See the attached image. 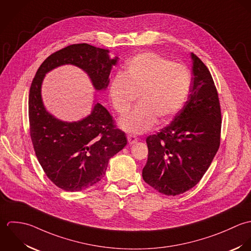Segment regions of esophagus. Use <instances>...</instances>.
I'll return each instance as SVG.
<instances>
[{
    "mask_svg": "<svg viewBox=\"0 0 251 251\" xmlns=\"http://www.w3.org/2000/svg\"><path fill=\"white\" fill-rule=\"evenodd\" d=\"M127 138H128V142L130 145H135L139 141V139L134 135H128Z\"/></svg>",
    "mask_w": 251,
    "mask_h": 251,
    "instance_id": "34e87169",
    "label": "esophagus"
}]
</instances>
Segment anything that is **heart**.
Masks as SVG:
<instances>
[{"instance_id":"1","label":"heart","mask_w":251,"mask_h":251,"mask_svg":"<svg viewBox=\"0 0 251 251\" xmlns=\"http://www.w3.org/2000/svg\"><path fill=\"white\" fill-rule=\"evenodd\" d=\"M190 74L180 64L153 53L143 52L132 58L124 74H117L109 85L114 109L126 112L138 96V104L118 121L122 130L142 134L157 119L162 123L183 105L190 89Z\"/></svg>"}]
</instances>
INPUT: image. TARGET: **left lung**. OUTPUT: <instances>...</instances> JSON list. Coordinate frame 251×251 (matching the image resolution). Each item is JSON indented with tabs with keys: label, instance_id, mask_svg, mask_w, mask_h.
<instances>
[{
	"label": "left lung",
	"instance_id": "obj_1",
	"mask_svg": "<svg viewBox=\"0 0 251 251\" xmlns=\"http://www.w3.org/2000/svg\"><path fill=\"white\" fill-rule=\"evenodd\" d=\"M189 95L183 107L157 135L147 139L143 178L165 195L193 188L210 166L220 144L218 94L205 65L194 54Z\"/></svg>",
	"mask_w": 251,
	"mask_h": 251
}]
</instances>
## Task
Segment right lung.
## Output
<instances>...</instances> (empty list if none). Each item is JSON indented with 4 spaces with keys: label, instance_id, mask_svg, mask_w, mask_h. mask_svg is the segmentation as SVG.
I'll use <instances>...</instances> for the list:
<instances>
[{
    "label": "right lung",
    "instance_id": "obj_1",
    "mask_svg": "<svg viewBox=\"0 0 251 251\" xmlns=\"http://www.w3.org/2000/svg\"><path fill=\"white\" fill-rule=\"evenodd\" d=\"M118 57L87 44L69 46L49 56L41 65L29 93L31 139L48 177L59 188L75 192L99 182L108 161L127 145L125 133L115 129L108 110L94 100L90 113L77 121H64L47 109L42 86L46 75L61 66L82 70L96 91H104Z\"/></svg>",
    "mask_w": 251,
    "mask_h": 251
}]
</instances>
